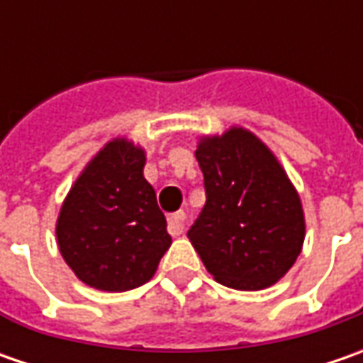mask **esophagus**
I'll list each match as a JSON object with an SVG mask.
<instances>
[{"label": "esophagus", "mask_w": 363, "mask_h": 363, "mask_svg": "<svg viewBox=\"0 0 363 363\" xmlns=\"http://www.w3.org/2000/svg\"><path fill=\"white\" fill-rule=\"evenodd\" d=\"M167 222H169V232L177 236V234H182V232L186 230V224H188V216H186V212H175L172 216L167 218Z\"/></svg>", "instance_id": "esophagus-1"}]
</instances>
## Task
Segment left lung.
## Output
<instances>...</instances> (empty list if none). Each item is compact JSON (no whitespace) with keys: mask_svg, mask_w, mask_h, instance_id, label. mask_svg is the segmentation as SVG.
<instances>
[{"mask_svg":"<svg viewBox=\"0 0 363 363\" xmlns=\"http://www.w3.org/2000/svg\"><path fill=\"white\" fill-rule=\"evenodd\" d=\"M196 160L206 203L188 236L203 267L232 289L271 286L295 264L305 238L301 200L283 167L244 129L203 139Z\"/></svg>","mask_w":363,"mask_h":363,"instance_id":"8db88e82","label":"left lung"}]
</instances>
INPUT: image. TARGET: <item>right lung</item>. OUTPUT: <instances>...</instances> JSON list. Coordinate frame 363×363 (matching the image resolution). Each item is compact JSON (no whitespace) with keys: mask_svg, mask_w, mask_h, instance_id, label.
Returning a JSON list of instances; mask_svg holds the SVG:
<instances>
[{"mask_svg":"<svg viewBox=\"0 0 363 363\" xmlns=\"http://www.w3.org/2000/svg\"><path fill=\"white\" fill-rule=\"evenodd\" d=\"M143 165V149L125 139L111 141L62 203L56 224L60 252L94 289L121 293L141 286L172 244Z\"/></svg>","mask_w":363,"mask_h":363,"instance_id":"add662e5","label":"right lung"}]
</instances>
